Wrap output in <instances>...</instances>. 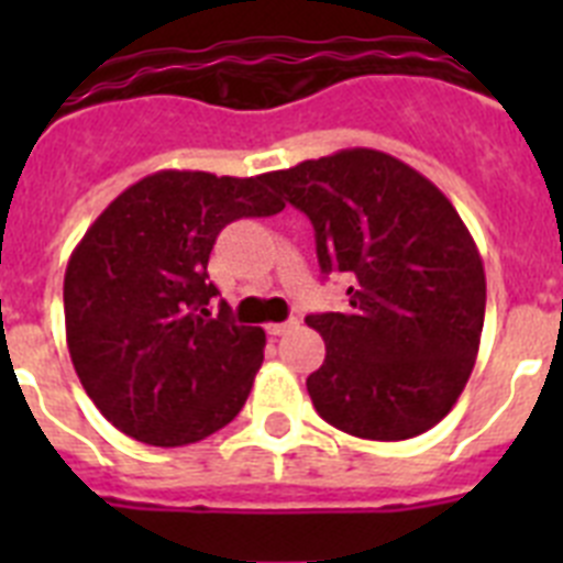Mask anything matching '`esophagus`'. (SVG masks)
Returning a JSON list of instances; mask_svg holds the SVG:
<instances>
[{
    "label": "esophagus",
    "instance_id": "obj_1",
    "mask_svg": "<svg viewBox=\"0 0 563 563\" xmlns=\"http://www.w3.org/2000/svg\"><path fill=\"white\" fill-rule=\"evenodd\" d=\"M298 327V321L296 318H290V321H282V324H271L267 327V332H271V335H287V332H292Z\"/></svg>",
    "mask_w": 563,
    "mask_h": 563
}]
</instances>
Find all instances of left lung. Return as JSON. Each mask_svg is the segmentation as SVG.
<instances>
[{
  "label": "left lung",
  "mask_w": 563,
  "mask_h": 563,
  "mask_svg": "<svg viewBox=\"0 0 563 563\" xmlns=\"http://www.w3.org/2000/svg\"><path fill=\"white\" fill-rule=\"evenodd\" d=\"M316 228L318 265L346 273L350 307L307 316L327 357L312 406L361 440L397 442L454 409L479 352L485 267L451 200L409 163L341 148L265 174Z\"/></svg>",
  "instance_id": "left-lung-1"
}]
</instances>
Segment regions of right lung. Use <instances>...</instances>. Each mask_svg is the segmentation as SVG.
I'll return each instance as SVG.
<instances>
[{
    "label": "right lung",
    "mask_w": 563,
    "mask_h": 563,
    "mask_svg": "<svg viewBox=\"0 0 563 563\" xmlns=\"http://www.w3.org/2000/svg\"><path fill=\"white\" fill-rule=\"evenodd\" d=\"M285 202L258 177L154 172L118 194L64 273V324L76 375L126 437L177 449L242 411L265 361V330L239 327L208 282L222 228Z\"/></svg>",
    "instance_id": "1"
}]
</instances>
